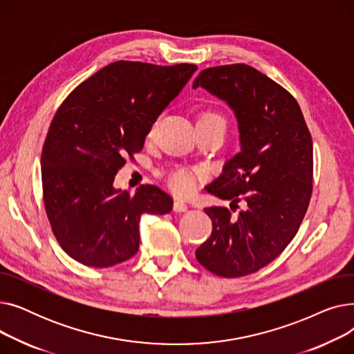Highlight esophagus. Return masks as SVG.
I'll use <instances>...</instances> for the list:
<instances>
[{
	"mask_svg": "<svg viewBox=\"0 0 354 354\" xmlns=\"http://www.w3.org/2000/svg\"><path fill=\"white\" fill-rule=\"evenodd\" d=\"M174 211L175 212H187L188 211V205L183 201H175L174 202Z\"/></svg>",
	"mask_w": 354,
	"mask_h": 354,
	"instance_id": "34e87169",
	"label": "esophagus"
}]
</instances>
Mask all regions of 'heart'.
<instances>
[{"mask_svg":"<svg viewBox=\"0 0 354 354\" xmlns=\"http://www.w3.org/2000/svg\"><path fill=\"white\" fill-rule=\"evenodd\" d=\"M196 124H215V126L225 127V120L222 119L218 113L207 110V111H202L199 115ZM194 185H195V174L191 171L178 169L169 175V187L176 195H180V196L189 195L194 191Z\"/></svg>","mask_w":354,"mask_h":354,"instance_id":"1","label":"heart"}]
</instances>
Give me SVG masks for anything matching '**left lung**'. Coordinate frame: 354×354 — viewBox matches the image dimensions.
Here are the masks:
<instances>
[{
    "label": "left lung",
    "instance_id": "8db88e82",
    "mask_svg": "<svg viewBox=\"0 0 354 354\" xmlns=\"http://www.w3.org/2000/svg\"><path fill=\"white\" fill-rule=\"evenodd\" d=\"M234 111L241 151L225 162L207 191L243 201L205 208L212 234L195 252L219 277H243L270 264L291 243L313 191V142L301 109L290 93L247 64L205 68L194 82Z\"/></svg>",
    "mask_w": 354,
    "mask_h": 354
}]
</instances>
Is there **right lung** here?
Wrapping results in <instances>:
<instances>
[{
	"mask_svg": "<svg viewBox=\"0 0 354 354\" xmlns=\"http://www.w3.org/2000/svg\"><path fill=\"white\" fill-rule=\"evenodd\" d=\"M196 70L115 62L57 110L41 153L43 196L53 234L77 263L107 268L126 261L139 250L140 216L172 211L174 199L153 185L130 195L113 182Z\"/></svg>",
	"mask_w": 354,
	"mask_h": 354,
	"instance_id": "obj_1",
	"label": "right lung"
}]
</instances>
